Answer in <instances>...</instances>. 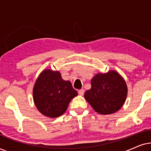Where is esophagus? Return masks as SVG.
I'll return each instance as SVG.
<instances>
[{
	"mask_svg": "<svg viewBox=\"0 0 151 151\" xmlns=\"http://www.w3.org/2000/svg\"><path fill=\"white\" fill-rule=\"evenodd\" d=\"M78 93H79L80 96H83L84 93V89H80L79 91H78Z\"/></svg>",
	"mask_w": 151,
	"mask_h": 151,
	"instance_id": "esophagus-1",
	"label": "esophagus"
}]
</instances>
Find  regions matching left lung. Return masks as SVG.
Wrapping results in <instances>:
<instances>
[{
  "mask_svg": "<svg viewBox=\"0 0 151 151\" xmlns=\"http://www.w3.org/2000/svg\"><path fill=\"white\" fill-rule=\"evenodd\" d=\"M91 88L84 93V98L96 112L112 114L119 111L127 96L125 80L115 71L98 73L92 78Z\"/></svg>",
  "mask_w": 151,
  "mask_h": 151,
  "instance_id": "obj_1",
  "label": "left lung"
}]
</instances>
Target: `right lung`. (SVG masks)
<instances>
[{
  "label": "right lung",
  "instance_id": "add662e5",
  "mask_svg": "<svg viewBox=\"0 0 151 151\" xmlns=\"http://www.w3.org/2000/svg\"><path fill=\"white\" fill-rule=\"evenodd\" d=\"M78 96L69 81L62 78L59 71L45 69L35 82L34 101L38 110L49 117L60 116L67 111L69 102Z\"/></svg>",
  "mask_w": 151,
  "mask_h": 151
}]
</instances>
